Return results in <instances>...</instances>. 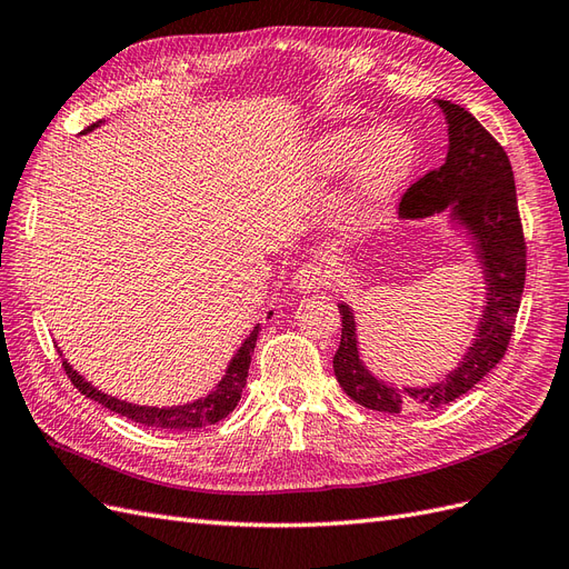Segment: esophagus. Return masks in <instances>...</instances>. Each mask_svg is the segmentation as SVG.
Listing matches in <instances>:
<instances>
[{
  "mask_svg": "<svg viewBox=\"0 0 569 569\" xmlns=\"http://www.w3.org/2000/svg\"><path fill=\"white\" fill-rule=\"evenodd\" d=\"M332 280L330 270H327L322 263L318 261H308L303 263L297 272H295V287L301 291H313L320 287H327Z\"/></svg>",
  "mask_w": 569,
  "mask_h": 569,
  "instance_id": "obj_1",
  "label": "esophagus"
}]
</instances>
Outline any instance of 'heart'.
<instances>
[{
  "instance_id": "1",
  "label": "heart",
  "mask_w": 569,
  "mask_h": 569,
  "mask_svg": "<svg viewBox=\"0 0 569 569\" xmlns=\"http://www.w3.org/2000/svg\"><path fill=\"white\" fill-rule=\"evenodd\" d=\"M358 159V192L366 201H385L406 184L418 163V144L401 126H382L370 134L341 130L325 134L311 161L320 173H339Z\"/></svg>"
}]
</instances>
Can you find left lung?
I'll use <instances>...</instances> for the list:
<instances>
[{
  "instance_id": "8db88e82",
  "label": "left lung",
  "mask_w": 569,
  "mask_h": 569,
  "mask_svg": "<svg viewBox=\"0 0 569 569\" xmlns=\"http://www.w3.org/2000/svg\"><path fill=\"white\" fill-rule=\"evenodd\" d=\"M437 104L449 120L446 163L406 189L399 213L401 218H427L451 206L460 226H468L477 237L489 299L468 356L441 385L429 389H399L372 377L358 358L351 308L339 306L341 341L332 360L335 375L356 403L380 412H401L410 403L439 408L485 380L508 351L525 291L527 242L508 153L470 111L443 99Z\"/></svg>"
}]
</instances>
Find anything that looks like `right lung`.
Listing matches in <instances>:
<instances>
[{
  "mask_svg": "<svg viewBox=\"0 0 569 569\" xmlns=\"http://www.w3.org/2000/svg\"><path fill=\"white\" fill-rule=\"evenodd\" d=\"M99 126V123H94ZM94 126H88L82 132H90ZM261 327H256V330L247 337V341L239 347L237 356L232 358V363L222 377L220 385L209 393L203 396V399L194 401V403H187V406H173V408H149V406H134V403H126V401H118L113 396L104 393L94 389L90 382H84L82 377L66 363L63 360V370L68 375V380L73 382V387L88 396V399L107 406L109 410L118 412V416H126L132 422H140L147 427H159V429H199L206 425H216L222 418H228L230 412L234 410L237 401L242 399V389L247 385V375H249V363H251V353L256 347V337Z\"/></svg>",
  "mask_w": 569,
  "mask_h": 569,
  "instance_id": "obj_1",
  "label": "right lung"
}]
</instances>
